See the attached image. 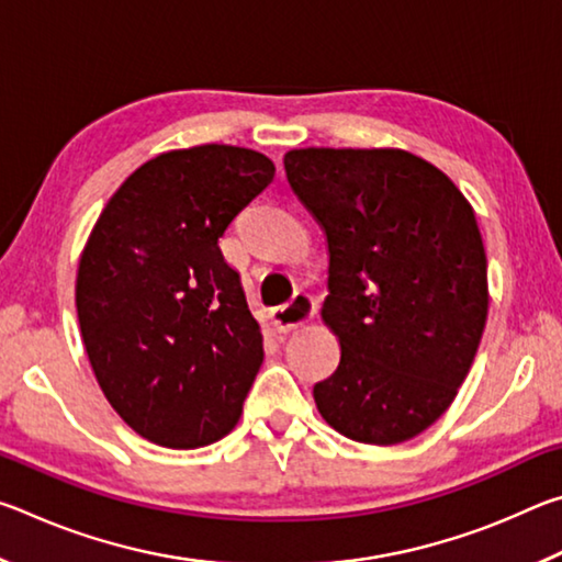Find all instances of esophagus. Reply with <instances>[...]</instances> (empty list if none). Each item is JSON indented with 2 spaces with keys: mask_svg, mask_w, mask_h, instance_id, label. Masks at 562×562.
<instances>
[{
  "mask_svg": "<svg viewBox=\"0 0 562 562\" xmlns=\"http://www.w3.org/2000/svg\"><path fill=\"white\" fill-rule=\"evenodd\" d=\"M315 312H317L315 300H312L307 292H297L288 304L274 307L270 312V319H272V327L278 331H292L302 325H307V322L315 317Z\"/></svg>",
  "mask_w": 562,
  "mask_h": 562,
  "instance_id": "esophagus-1",
  "label": "esophagus"
}]
</instances>
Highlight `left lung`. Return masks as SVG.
<instances>
[{
	"instance_id": "obj_1",
	"label": "left lung",
	"mask_w": 562,
	"mask_h": 562,
	"mask_svg": "<svg viewBox=\"0 0 562 562\" xmlns=\"http://www.w3.org/2000/svg\"><path fill=\"white\" fill-rule=\"evenodd\" d=\"M290 188L327 235L322 319L339 367L315 384L331 429L414 439L459 394L488 317V262L453 180L402 148H294Z\"/></svg>"
}]
</instances>
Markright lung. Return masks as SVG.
Listing matches in <instances>:
<instances>
[{"label":"right lung","instance_id":"1","mask_svg":"<svg viewBox=\"0 0 562 562\" xmlns=\"http://www.w3.org/2000/svg\"><path fill=\"white\" fill-rule=\"evenodd\" d=\"M272 178L250 148L168 150L123 180L81 252L76 312L97 382L166 449L231 434L262 364L260 325L217 240Z\"/></svg>","mask_w":562,"mask_h":562}]
</instances>
